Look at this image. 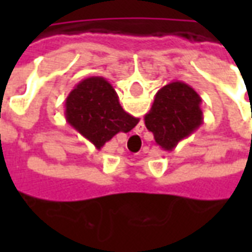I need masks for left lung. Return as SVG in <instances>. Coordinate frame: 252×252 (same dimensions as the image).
Masks as SVG:
<instances>
[{"instance_id":"1","label":"left lung","mask_w":252,"mask_h":252,"mask_svg":"<svg viewBox=\"0 0 252 252\" xmlns=\"http://www.w3.org/2000/svg\"><path fill=\"white\" fill-rule=\"evenodd\" d=\"M201 97L182 81L164 85L155 94L153 106L144 116V124L159 147L173 151L202 124Z\"/></svg>"}]
</instances>
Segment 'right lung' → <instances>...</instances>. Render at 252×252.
I'll use <instances>...</instances> for the list:
<instances>
[{"label":"right lung","instance_id":"1","mask_svg":"<svg viewBox=\"0 0 252 252\" xmlns=\"http://www.w3.org/2000/svg\"><path fill=\"white\" fill-rule=\"evenodd\" d=\"M67 123L101 150L119 132H129L139 119L121 108L113 86L102 77H89L77 83L64 104Z\"/></svg>","mask_w":252,"mask_h":252}]
</instances>
